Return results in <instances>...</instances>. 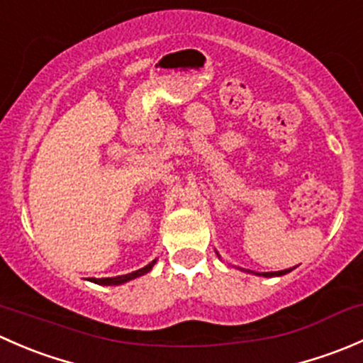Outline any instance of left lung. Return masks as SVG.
I'll use <instances>...</instances> for the list:
<instances>
[{"instance_id":"1","label":"left lung","mask_w":363,"mask_h":363,"mask_svg":"<svg viewBox=\"0 0 363 363\" xmlns=\"http://www.w3.org/2000/svg\"><path fill=\"white\" fill-rule=\"evenodd\" d=\"M294 269H286V270H277V272H263V274H258V276H263V277H274V276H284V274L291 272Z\"/></svg>"}]
</instances>
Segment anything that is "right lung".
Returning <instances> with one entry per match:
<instances>
[{"label":"right lung","mask_w":363,"mask_h":363,"mask_svg":"<svg viewBox=\"0 0 363 363\" xmlns=\"http://www.w3.org/2000/svg\"><path fill=\"white\" fill-rule=\"evenodd\" d=\"M155 263H156V259H152V262L149 263V265H145L144 269H138V270H135V272H131V274H124V276L101 277V279H94V277H91L89 281H91V283L104 284V286H112V284H123V283H128V281L135 279V277H140V276H144V274H147L149 270H151L152 267H155Z\"/></svg>","instance_id":"1"}]
</instances>
